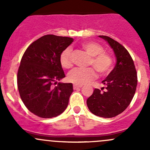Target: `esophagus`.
I'll return each mask as SVG.
<instances>
[{
	"label": "esophagus",
	"mask_w": 150,
	"mask_h": 150,
	"mask_svg": "<svg viewBox=\"0 0 150 150\" xmlns=\"http://www.w3.org/2000/svg\"><path fill=\"white\" fill-rule=\"evenodd\" d=\"M82 87V86H78V85H73V89L74 90H77V89H80Z\"/></svg>",
	"instance_id": "esophagus-1"
}]
</instances>
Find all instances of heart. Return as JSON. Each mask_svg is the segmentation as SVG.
<instances>
[{"label": "heart", "instance_id": "heart-1", "mask_svg": "<svg viewBox=\"0 0 150 150\" xmlns=\"http://www.w3.org/2000/svg\"><path fill=\"white\" fill-rule=\"evenodd\" d=\"M81 47L91 57L88 62L89 66L94 68L102 76L110 73L112 69L113 59L110 54L104 51L103 47L94 42H84L81 43ZM71 56L72 50L69 48L64 49L60 55V64L64 69H69L72 66ZM93 68L89 67L85 69L79 68L73 69L68 73V81L78 86L87 83L94 80L97 76L95 69Z\"/></svg>", "mask_w": 150, "mask_h": 150}]
</instances>
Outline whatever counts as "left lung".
I'll return each instance as SVG.
<instances>
[{"instance_id": "left-lung-1", "label": "left lung", "mask_w": 150, "mask_h": 150, "mask_svg": "<svg viewBox=\"0 0 150 150\" xmlns=\"http://www.w3.org/2000/svg\"><path fill=\"white\" fill-rule=\"evenodd\" d=\"M110 44L115 54L116 64L102 81L103 92L95 88L87 99L91 112L99 117L110 118L122 113L128 107L135 94L137 73L134 61L126 48L114 39L99 35Z\"/></svg>"}]
</instances>
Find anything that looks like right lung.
<instances>
[{
    "mask_svg": "<svg viewBox=\"0 0 150 150\" xmlns=\"http://www.w3.org/2000/svg\"><path fill=\"white\" fill-rule=\"evenodd\" d=\"M72 42V38L46 35L32 43L22 56L17 72L18 90L25 107L38 117H57L67 107L72 84L53 85L65 77L60 55Z\"/></svg>",
    "mask_w": 150,
    "mask_h": 150,
    "instance_id": "obj_1",
    "label": "right lung"
}]
</instances>
